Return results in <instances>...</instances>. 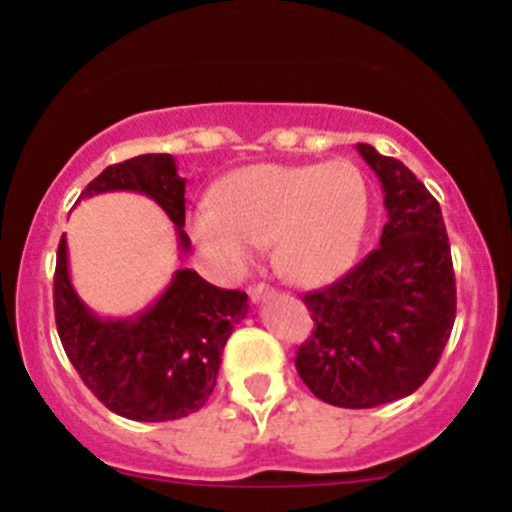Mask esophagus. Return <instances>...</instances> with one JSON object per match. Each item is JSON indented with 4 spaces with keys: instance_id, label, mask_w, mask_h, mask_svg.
Wrapping results in <instances>:
<instances>
[{
    "instance_id": "1",
    "label": "esophagus",
    "mask_w": 512,
    "mask_h": 512,
    "mask_svg": "<svg viewBox=\"0 0 512 512\" xmlns=\"http://www.w3.org/2000/svg\"><path fill=\"white\" fill-rule=\"evenodd\" d=\"M247 294H250L252 304H260V301H265V299L272 297V289L267 287V284H252V287L247 289Z\"/></svg>"
}]
</instances>
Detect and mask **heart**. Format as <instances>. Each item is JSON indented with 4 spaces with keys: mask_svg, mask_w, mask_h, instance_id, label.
Masks as SVG:
<instances>
[{
    "mask_svg": "<svg viewBox=\"0 0 512 512\" xmlns=\"http://www.w3.org/2000/svg\"><path fill=\"white\" fill-rule=\"evenodd\" d=\"M368 213V184L353 161L252 164L225 176L215 203L191 213V235L230 277L255 265V247L272 245V265L284 279L324 287L351 270Z\"/></svg>",
    "mask_w": 512,
    "mask_h": 512,
    "instance_id": "b5f03b06",
    "label": "heart"
}]
</instances>
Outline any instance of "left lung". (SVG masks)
Wrapping results in <instances>:
<instances>
[{"label": "left lung", "instance_id": "obj_1", "mask_svg": "<svg viewBox=\"0 0 512 512\" xmlns=\"http://www.w3.org/2000/svg\"><path fill=\"white\" fill-rule=\"evenodd\" d=\"M385 193L380 245L331 287L304 294L314 331L297 370L319 400L348 410L412 395L444 351L456 282L437 198L400 159L358 144Z\"/></svg>", "mask_w": 512, "mask_h": 512}]
</instances>
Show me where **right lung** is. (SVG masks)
<instances>
[{"instance_id":"obj_1","label":"right lung","mask_w":512,"mask_h":512,"mask_svg":"<svg viewBox=\"0 0 512 512\" xmlns=\"http://www.w3.org/2000/svg\"><path fill=\"white\" fill-rule=\"evenodd\" d=\"M107 191L152 198L176 225L181 252L191 250L184 233L186 179L171 154H142L107 166L80 198ZM53 309L68 360L107 410L134 422H169L201 410L211 397L225 343L247 316V294L213 287L181 267L152 306L125 319H102L73 289L63 235Z\"/></svg>"}]
</instances>
